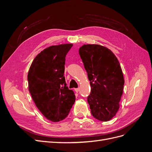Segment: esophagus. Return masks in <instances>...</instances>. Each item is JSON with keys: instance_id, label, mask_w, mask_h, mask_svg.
I'll list each match as a JSON object with an SVG mask.
<instances>
[{"instance_id": "obj_1", "label": "esophagus", "mask_w": 152, "mask_h": 152, "mask_svg": "<svg viewBox=\"0 0 152 152\" xmlns=\"http://www.w3.org/2000/svg\"><path fill=\"white\" fill-rule=\"evenodd\" d=\"M79 91H80V89H79V88H76V89H75V91L76 92V93H79Z\"/></svg>"}]
</instances>
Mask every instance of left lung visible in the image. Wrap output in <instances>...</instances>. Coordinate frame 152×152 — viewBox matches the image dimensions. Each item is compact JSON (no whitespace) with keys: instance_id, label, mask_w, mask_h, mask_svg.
I'll list each match as a JSON object with an SVG mask.
<instances>
[{"instance_id":"left-lung-1","label":"left lung","mask_w":152,"mask_h":152,"mask_svg":"<svg viewBox=\"0 0 152 152\" xmlns=\"http://www.w3.org/2000/svg\"><path fill=\"white\" fill-rule=\"evenodd\" d=\"M79 54L90 81L87 102L91 113L98 120L107 122L118 112L123 94L124 79L120 63L111 50L98 44H84Z\"/></svg>"}]
</instances>
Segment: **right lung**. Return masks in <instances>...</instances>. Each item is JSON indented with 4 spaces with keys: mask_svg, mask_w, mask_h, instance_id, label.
I'll list each match as a JSON object with an SVG mask.
<instances>
[{
    "mask_svg": "<svg viewBox=\"0 0 152 152\" xmlns=\"http://www.w3.org/2000/svg\"><path fill=\"white\" fill-rule=\"evenodd\" d=\"M72 45L65 44L45 48L37 55L28 73V90L36 107L54 122L65 119L75 101L64 77L65 57Z\"/></svg>",
    "mask_w": 152,
    "mask_h": 152,
    "instance_id": "add662e5",
    "label": "right lung"
}]
</instances>
